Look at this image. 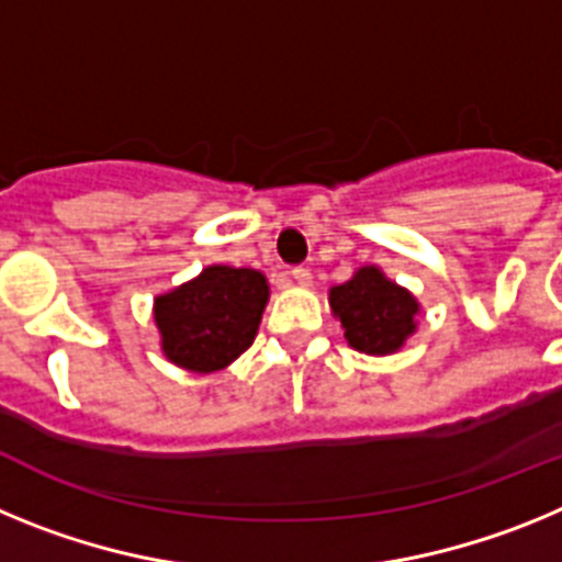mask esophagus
<instances>
[{
  "label": "esophagus",
  "instance_id": "obj_1",
  "mask_svg": "<svg viewBox=\"0 0 562 562\" xmlns=\"http://www.w3.org/2000/svg\"><path fill=\"white\" fill-rule=\"evenodd\" d=\"M292 281H295L297 286H310L312 284V272L306 270V267H295V270H292Z\"/></svg>",
  "mask_w": 562,
  "mask_h": 562
}]
</instances>
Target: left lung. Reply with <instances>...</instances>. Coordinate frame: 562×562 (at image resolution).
<instances>
[{
    "label": "left lung",
    "mask_w": 562,
    "mask_h": 562,
    "mask_svg": "<svg viewBox=\"0 0 562 562\" xmlns=\"http://www.w3.org/2000/svg\"><path fill=\"white\" fill-rule=\"evenodd\" d=\"M329 310L351 349L371 357L396 355L419 329L422 315L414 292L374 265L357 267L349 281L331 286Z\"/></svg>",
    "instance_id": "obj_1"
}]
</instances>
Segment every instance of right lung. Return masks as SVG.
Instances as JSON below:
<instances>
[{
	"label": "right lung",
	"mask_w": 562,
	"mask_h": 562,
	"mask_svg": "<svg viewBox=\"0 0 562 562\" xmlns=\"http://www.w3.org/2000/svg\"><path fill=\"white\" fill-rule=\"evenodd\" d=\"M270 284L252 267L211 265L186 284L154 297V324L168 362L213 374L245 355L258 335Z\"/></svg>",
	"instance_id": "add662e5"
}]
</instances>
